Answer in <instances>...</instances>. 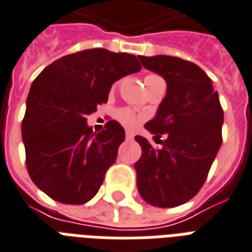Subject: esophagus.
Returning a JSON list of instances; mask_svg holds the SVG:
<instances>
[{
  "instance_id": "obj_1",
  "label": "esophagus",
  "mask_w": 252,
  "mask_h": 252,
  "mask_svg": "<svg viewBox=\"0 0 252 252\" xmlns=\"http://www.w3.org/2000/svg\"><path fill=\"white\" fill-rule=\"evenodd\" d=\"M126 140H133V134L130 133V132H126Z\"/></svg>"
}]
</instances>
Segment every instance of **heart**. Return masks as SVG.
Here are the masks:
<instances>
[{
  "instance_id": "heart-1",
  "label": "heart",
  "mask_w": 252,
  "mask_h": 252,
  "mask_svg": "<svg viewBox=\"0 0 252 252\" xmlns=\"http://www.w3.org/2000/svg\"><path fill=\"white\" fill-rule=\"evenodd\" d=\"M158 76L157 75H153V74H149L145 76V79H144V83L147 84L149 83L151 80H155L157 79ZM118 119L119 122L122 123L123 126H126V128H133V126H137V123H139V116L133 112V111H130L128 108H124V109H120L118 112Z\"/></svg>"
}]
</instances>
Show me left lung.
<instances>
[{"mask_svg": "<svg viewBox=\"0 0 252 252\" xmlns=\"http://www.w3.org/2000/svg\"><path fill=\"white\" fill-rule=\"evenodd\" d=\"M140 62L166 82V95L156 116L145 124L161 148L136 136L141 157L134 164L137 189L145 202L176 207L191 199L206 180L222 144L223 111L206 72L197 64L169 55ZM164 135L165 140H160Z\"/></svg>", "mask_w": 252, "mask_h": 252, "instance_id": "8db88e82", "label": "left lung"}]
</instances>
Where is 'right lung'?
<instances>
[{"mask_svg": "<svg viewBox=\"0 0 252 252\" xmlns=\"http://www.w3.org/2000/svg\"><path fill=\"white\" fill-rule=\"evenodd\" d=\"M140 70L136 55L91 49L59 58L32 82L22 122L26 168L50 198L82 205L99 191L126 130L109 120L96 133L86 116L107 103L115 82Z\"/></svg>", "mask_w": 252, "mask_h": 252, "instance_id": "right-lung-1", "label": "right lung"}]
</instances>
